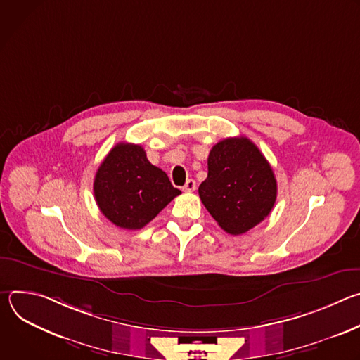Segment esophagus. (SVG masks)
I'll return each instance as SVG.
<instances>
[{
    "instance_id": "esophagus-1",
    "label": "esophagus",
    "mask_w": 360,
    "mask_h": 360,
    "mask_svg": "<svg viewBox=\"0 0 360 360\" xmlns=\"http://www.w3.org/2000/svg\"><path fill=\"white\" fill-rule=\"evenodd\" d=\"M196 189V182L193 179H188L186 184L182 186L184 192H193Z\"/></svg>"
}]
</instances>
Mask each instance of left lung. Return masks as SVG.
<instances>
[{
	"label": "left lung",
	"instance_id": "obj_1",
	"mask_svg": "<svg viewBox=\"0 0 360 360\" xmlns=\"http://www.w3.org/2000/svg\"><path fill=\"white\" fill-rule=\"evenodd\" d=\"M198 192L205 208L225 232L242 235L271 214L278 185L259 148L246 136H236L212 146L208 178Z\"/></svg>",
	"mask_w": 360,
	"mask_h": 360
}]
</instances>
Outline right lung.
<instances>
[{
    "label": "right lung",
    "mask_w": 360,
    "mask_h": 360,
    "mask_svg": "<svg viewBox=\"0 0 360 360\" xmlns=\"http://www.w3.org/2000/svg\"><path fill=\"white\" fill-rule=\"evenodd\" d=\"M181 193L168 175L152 165L143 148L117 143L99 165L94 195L99 211L122 229H141Z\"/></svg>",
    "instance_id": "1"
}]
</instances>
